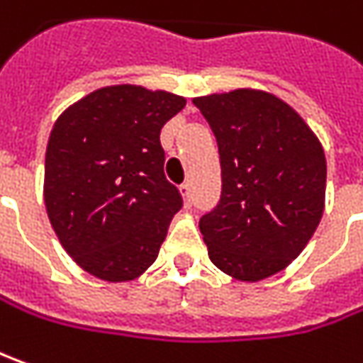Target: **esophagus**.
Wrapping results in <instances>:
<instances>
[{
  "label": "esophagus",
  "mask_w": 363,
  "mask_h": 363,
  "mask_svg": "<svg viewBox=\"0 0 363 363\" xmlns=\"http://www.w3.org/2000/svg\"><path fill=\"white\" fill-rule=\"evenodd\" d=\"M181 194L186 205H191V203H193V186H191V182H184V184H181Z\"/></svg>",
  "instance_id": "34e87169"
}]
</instances>
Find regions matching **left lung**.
<instances>
[{
	"instance_id": "obj_1",
	"label": "left lung",
	"mask_w": 363,
	"mask_h": 363,
	"mask_svg": "<svg viewBox=\"0 0 363 363\" xmlns=\"http://www.w3.org/2000/svg\"><path fill=\"white\" fill-rule=\"evenodd\" d=\"M219 144L220 199L199 227L211 261L261 281L303 251L323 215L325 155L303 118L259 90L194 98Z\"/></svg>"
}]
</instances>
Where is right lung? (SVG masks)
<instances>
[{
	"label": "right lung",
	"mask_w": 363,
	"mask_h": 363,
	"mask_svg": "<svg viewBox=\"0 0 363 363\" xmlns=\"http://www.w3.org/2000/svg\"><path fill=\"white\" fill-rule=\"evenodd\" d=\"M186 104L143 86H108L56 120L45 150L44 201L62 247L104 281L155 263L182 196L164 177L160 130Z\"/></svg>",
	"instance_id": "1"
}]
</instances>
